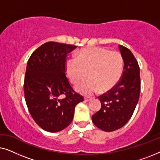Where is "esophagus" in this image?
<instances>
[{
	"instance_id": "esophagus-1",
	"label": "esophagus",
	"mask_w": 160,
	"mask_h": 160,
	"mask_svg": "<svg viewBox=\"0 0 160 160\" xmlns=\"http://www.w3.org/2000/svg\"><path fill=\"white\" fill-rule=\"evenodd\" d=\"M90 100H91L90 98H88V97L84 98V101H85V102H89Z\"/></svg>"
}]
</instances>
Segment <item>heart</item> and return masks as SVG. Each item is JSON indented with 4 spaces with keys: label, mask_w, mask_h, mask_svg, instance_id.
I'll return each mask as SVG.
<instances>
[{
    "label": "heart",
    "mask_w": 160,
    "mask_h": 160,
    "mask_svg": "<svg viewBox=\"0 0 160 160\" xmlns=\"http://www.w3.org/2000/svg\"><path fill=\"white\" fill-rule=\"evenodd\" d=\"M67 77L76 84L89 76L76 87L78 92L85 95L93 93H104L110 91L119 82L124 69V60L117 51L106 48L92 47L83 49L77 58L68 59L65 65Z\"/></svg>",
    "instance_id": "b5f03b06"
}]
</instances>
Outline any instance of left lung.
<instances>
[{"instance_id": "8db88e82", "label": "left lung", "mask_w": 160, "mask_h": 160, "mask_svg": "<svg viewBox=\"0 0 160 160\" xmlns=\"http://www.w3.org/2000/svg\"><path fill=\"white\" fill-rule=\"evenodd\" d=\"M124 60L122 77L117 84L98 97L101 108L92 117L94 124L106 132H112L125 125L132 117L141 92L140 68L128 48L119 46Z\"/></svg>"}]
</instances>
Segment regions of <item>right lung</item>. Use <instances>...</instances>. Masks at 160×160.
Returning <instances> with one entry per match:
<instances>
[{"instance_id": "add662e5", "label": "right lung", "mask_w": 160, "mask_h": 160, "mask_svg": "<svg viewBox=\"0 0 160 160\" xmlns=\"http://www.w3.org/2000/svg\"><path fill=\"white\" fill-rule=\"evenodd\" d=\"M76 46L47 42L28 61L24 92L29 112L38 125L57 132L73 121L75 107L84 100L72 88L65 75L68 54Z\"/></svg>"}]
</instances>
